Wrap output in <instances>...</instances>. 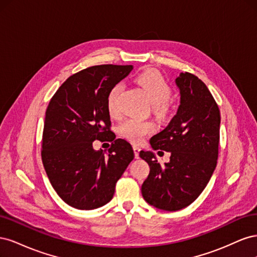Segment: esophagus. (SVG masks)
Listing matches in <instances>:
<instances>
[{
    "mask_svg": "<svg viewBox=\"0 0 257 257\" xmlns=\"http://www.w3.org/2000/svg\"><path fill=\"white\" fill-rule=\"evenodd\" d=\"M133 150H134L135 158L138 159V158H139V151H141V148H139V147L136 146V145H134V146H133Z\"/></svg>",
    "mask_w": 257,
    "mask_h": 257,
    "instance_id": "esophagus-1",
    "label": "esophagus"
}]
</instances>
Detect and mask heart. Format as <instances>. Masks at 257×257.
Masks as SVG:
<instances>
[{
    "label": "heart",
    "instance_id": "heart-1",
    "mask_svg": "<svg viewBox=\"0 0 257 257\" xmlns=\"http://www.w3.org/2000/svg\"><path fill=\"white\" fill-rule=\"evenodd\" d=\"M135 82L143 89L148 98L153 105V109L160 115H165L168 112V99L172 94V90L163 76L155 71H146L136 76ZM121 85L114 84L110 88L106 97V107L108 113L112 118H116L121 113L119 105V96ZM155 130L151 121H143L135 118L127 119L119 125V134L128 142L139 144L145 137L153 133Z\"/></svg>",
    "mask_w": 257,
    "mask_h": 257
}]
</instances>
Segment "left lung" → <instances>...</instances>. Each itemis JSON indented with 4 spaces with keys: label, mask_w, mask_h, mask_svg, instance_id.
<instances>
[{
    "label": "left lung",
    "mask_w": 257,
    "mask_h": 257,
    "mask_svg": "<svg viewBox=\"0 0 257 257\" xmlns=\"http://www.w3.org/2000/svg\"><path fill=\"white\" fill-rule=\"evenodd\" d=\"M176 84L180 91L177 113L150 139L153 150L170 153L169 162L161 165L152 151L139 153L150 166L143 197L166 211L188 207L204 191L216 167L220 142L221 114L207 85L190 73H180Z\"/></svg>",
    "instance_id": "left-lung-1"
}]
</instances>
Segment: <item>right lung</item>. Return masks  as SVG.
Masks as SVG:
<instances>
[{"instance_id": "add662e5", "label": "right lung", "mask_w": 257, "mask_h": 257, "mask_svg": "<svg viewBox=\"0 0 257 257\" xmlns=\"http://www.w3.org/2000/svg\"><path fill=\"white\" fill-rule=\"evenodd\" d=\"M133 65H96L66 79L46 110L42 160L54 191L80 210L109 203L115 183L134 159L132 146L114 139L106 97ZM112 141L108 153L94 151L92 142Z\"/></svg>"}]
</instances>
